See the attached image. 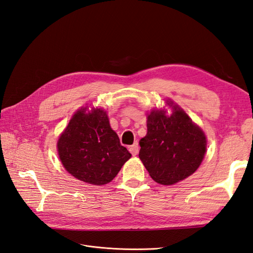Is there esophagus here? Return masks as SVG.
<instances>
[{"instance_id":"esophagus-1","label":"esophagus","mask_w":253,"mask_h":253,"mask_svg":"<svg viewBox=\"0 0 253 253\" xmlns=\"http://www.w3.org/2000/svg\"><path fill=\"white\" fill-rule=\"evenodd\" d=\"M138 150H140V147H138L137 143H134L133 145H131L129 147V151L132 154V156H136V154L138 153Z\"/></svg>"}]
</instances>
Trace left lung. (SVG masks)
Returning <instances> with one entry per match:
<instances>
[{"label": "left lung", "mask_w": 253, "mask_h": 253, "mask_svg": "<svg viewBox=\"0 0 253 253\" xmlns=\"http://www.w3.org/2000/svg\"><path fill=\"white\" fill-rule=\"evenodd\" d=\"M170 116L153 109L147 117V134L140 141V157L153 181L172 185L185 180L200 167L206 152V135L172 101Z\"/></svg>", "instance_id": "left-lung-1"}]
</instances>
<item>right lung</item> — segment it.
<instances>
[{
    "label": "right lung",
    "mask_w": 253,
    "mask_h": 253,
    "mask_svg": "<svg viewBox=\"0 0 253 253\" xmlns=\"http://www.w3.org/2000/svg\"><path fill=\"white\" fill-rule=\"evenodd\" d=\"M56 146L62 164L71 175L97 186L111 182L131 158V153L121 145L102 108L79 109Z\"/></svg>",
    "instance_id": "right-lung-1"
}]
</instances>
